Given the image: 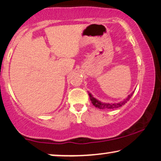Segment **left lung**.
Returning a JSON list of instances; mask_svg holds the SVG:
<instances>
[{
  "instance_id": "obj_1",
  "label": "left lung",
  "mask_w": 161,
  "mask_h": 161,
  "mask_svg": "<svg viewBox=\"0 0 161 161\" xmlns=\"http://www.w3.org/2000/svg\"><path fill=\"white\" fill-rule=\"evenodd\" d=\"M134 93V92H132L131 94H130L126 98H125L124 100H122V101H119V102L118 103H103V102H101V101L98 100L97 99L94 97L93 95L89 92V97H90V100L92 101V103L93 104V105H94L96 108H100V109H115V108H119L121 106H122V105H124L125 103H126L127 101H129L130 99L131 98V97L133 96V94Z\"/></svg>"
}]
</instances>
